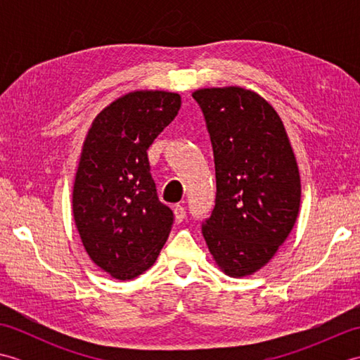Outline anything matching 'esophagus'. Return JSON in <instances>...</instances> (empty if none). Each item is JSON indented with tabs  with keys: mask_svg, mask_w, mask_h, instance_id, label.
<instances>
[{
	"mask_svg": "<svg viewBox=\"0 0 360 360\" xmlns=\"http://www.w3.org/2000/svg\"><path fill=\"white\" fill-rule=\"evenodd\" d=\"M174 218H176V221H178V223H182V221L186 219V209L179 204L174 207Z\"/></svg>",
	"mask_w": 360,
	"mask_h": 360,
	"instance_id": "1",
	"label": "esophagus"
}]
</instances>
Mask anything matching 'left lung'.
Returning a JSON list of instances; mask_svg holds the SVG:
<instances>
[{"instance_id":"obj_1","label":"left lung","mask_w":360,"mask_h":360,"mask_svg":"<svg viewBox=\"0 0 360 360\" xmlns=\"http://www.w3.org/2000/svg\"><path fill=\"white\" fill-rule=\"evenodd\" d=\"M210 134L217 200L202 236L229 277L252 275L277 254L300 210V173L274 106L240 86L193 93Z\"/></svg>"}]
</instances>
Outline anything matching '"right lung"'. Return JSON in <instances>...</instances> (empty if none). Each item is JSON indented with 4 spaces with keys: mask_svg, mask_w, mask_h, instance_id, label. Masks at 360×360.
Masks as SVG:
<instances>
[{
    "mask_svg": "<svg viewBox=\"0 0 360 360\" xmlns=\"http://www.w3.org/2000/svg\"><path fill=\"white\" fill-rule=\"evenodd\" d=\"M179 108L176 93L131 91L97 114L83 142L75 227L89 258L116 280L150 269L172 231L173 212L159 201L147 150Z\"/></svg>",
    "mask_w": 360,
    "mask_h": 360,
    "instance_id": "1",
    "label": "right lung"
}]
</instances>
